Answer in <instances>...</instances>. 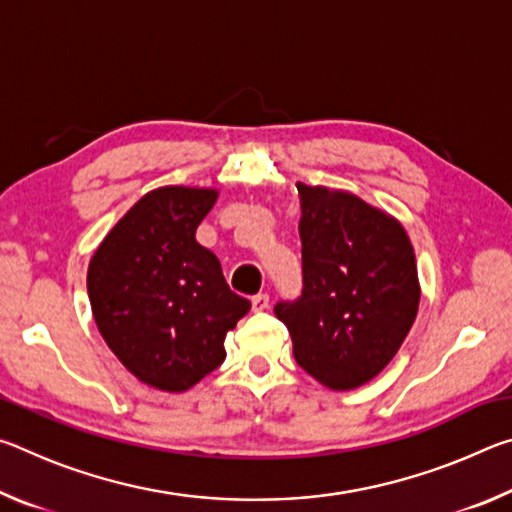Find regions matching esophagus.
I'll use <instances>...</instances> for the list:
<instances>
[{
    "mask_svg": "<svg viewBox=\"0 0 512 512\" xmlns=\"http://www.w3.org/2000/svg\"><path fill=\"white\" fill-rule=\"evenodd\" d=\"M253 311H264V309H268V296L266 293H257V296H253Z\"/></svg>",
    "mask_w": 512,
    "mask_h": 512,
    "instance_id": "1",
    "label": "esophagus"
}]
</instances>
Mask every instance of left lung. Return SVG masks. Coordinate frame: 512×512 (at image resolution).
I'll return each instance as SVG.
<instances>
[{"label":"left lung","mask_w":512,"mask_h":512,"mask_svg":"<svg viewBox=\"0 0 512 512\" xmlns=\"http://www.w3.org/2000/svg\"><path fill=\"white\" fill-rule=\"evenodd\" d=\"M302 296L277 302L293 357L332 391L375 379L418 314L415 253L400 221L348 192L298 183Z\"/></svg>","instance_id":"8db88e82"}]
</instances>
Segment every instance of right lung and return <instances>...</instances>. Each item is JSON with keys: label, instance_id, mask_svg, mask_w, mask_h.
<instances>
[{"label": "right lung", "instance_id": "1", "mask_svg": "<svg viewBox=\"0 0 512 512\" xmlns=\"http://www.w3.org/2000/svg\"><path fill=\"white\" fill-rule=\"evenodd\" d=\"M216 189L144 194L101 241L88 296L103 341L153 388L183 393L225 359V334L250 309L230 291L219 259L196 241Z\"/></svg>", "mask_w": 512, "mask_h": 512}]
</instances>
